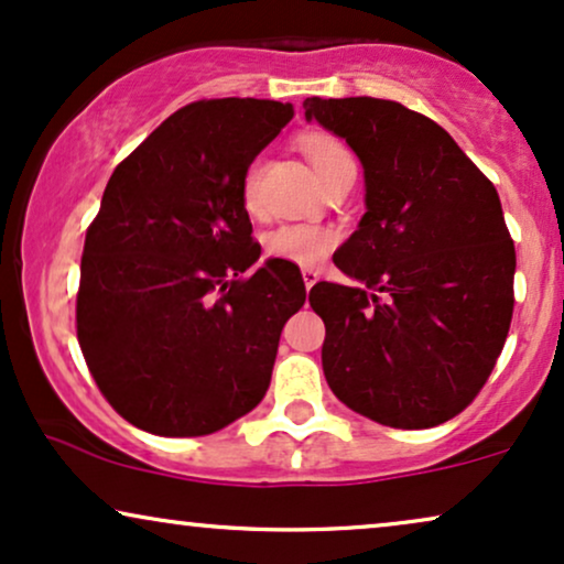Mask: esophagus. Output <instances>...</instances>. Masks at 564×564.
Wrapping results in <instances>:
<instances>
[{"label": "esophagus", "instance_id": "1", "mask_svg": "<svg viewBox=\"0 0 564 564\" xmlns=\"http://www.w3.org/2000/svg\"><path fill=\"white\" fill-rule=\"evenodd\" d=\"M302 278H304V286L312 289V286H315V283H317L319 273H317V270H312V268H304V270H302Z\"/></svg>", "mask_w": 564, "mask_h": 564}]
</instances>
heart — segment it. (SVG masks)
Masks as SVG:
<instances>
[{"label":"heart","instance_id":"1","mask_svg":"<svg viewBox=\"0 0 564 564\" xmlns=\"http://www.w3.org/2000/svg\"><path fill=\"white\" fill-rule=\"evenodd\" d=\"M302 151L310 159L312 169L317 171L319 182L325 180L330 171L351 161V153L340 140L330 134H304ZM241 199H245L247 210L260 208V161H252L245 171V182H241ZM335 245V234L323 226L312 224H281L265 237V252L270 258L296 262V265H317L319 260L330 252Z\"/></svg>","mask_w":564,"mask_h":564}]
</instances>
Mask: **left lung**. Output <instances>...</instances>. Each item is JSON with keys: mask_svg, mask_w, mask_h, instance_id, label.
<instances>
[{"mask_svg": "<svg viewBox=\"0 0 564 564\" xmlns=\"http://www.w3.org/2000/svg\"><path fill=\"white\" fill-rule=\"evenodd\" d=\"M359 155L367 213L319 281L323 372L338 401L395 430L460 413L495 369L512 319L516 247L495 184L424 113L382 98H306Z\"/></svg>", "mask_w": 564, "mask_h": 564, "instance_id": "obj_1", "label": "left lung"}]
</instances>
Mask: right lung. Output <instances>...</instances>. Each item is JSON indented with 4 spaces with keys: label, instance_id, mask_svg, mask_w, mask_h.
Wrapping results in <instances>:
<instances>
[{
    "label": "right lung",
    "instance_id": "1",
    "mask_svg": "<svg viewBox=\"0 0 564 564\" xmlns=\"http://www.w3.org/2000/svg\"><path fill=\"white\" fill-rule=\"evenodd\" d=\"M294 117L268 98L174 111L113 169L85 234L77 340L98 390L161 437L213 434L262 401L306 289L260 260L241 199L249 163Z\"/></svg>",
    "mask_w": 564,
    "mask_h": 564
}]
</instances>
